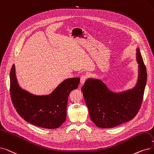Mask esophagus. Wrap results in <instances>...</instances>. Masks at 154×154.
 I'll return each mask as SVG.
<instances>
[{
	"mask_svg": "<svg viewBox=\"0 0 154 154\" xmlns=\"http://www.w3.org/2000/svg\"><path fill=\"white\" fill-rule=\"evenodd\" d=\"M87 79V77L85 75H82L81 77V85H84L85 81Z\"/></svg>",
	"mask_w": 154,
	"mask_h": 154,
	"instance_id": "obj_1",
	"label": "esophagus"
}]
</instances>
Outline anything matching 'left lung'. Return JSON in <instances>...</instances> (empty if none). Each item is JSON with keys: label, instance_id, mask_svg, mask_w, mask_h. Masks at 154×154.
Segmentation results:
<instances>
[{"label": "left lung", "instance_id": "1", "mask_svg": "<svg viewBox=\"0 0 154 154\" xmlns=\"http://www.w3.org/2000/svg\"><path fill=\"white\" fill-rule=\"evenodd\" d=\"M138 78L132 89L115 92L99 79H89L82 88L92 121L99 128H111L134 118L141 106L147 79L146 67L138 48L136 50Z\"/></svg>", "mask_w": 154, "mask_h": 154}]
</instances>
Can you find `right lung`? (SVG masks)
Instances as JSON below:
<instances>
[{
  "instance_id": "add662e5",
  "label": "right lung",
  "mask_w": 154,
  "mask_h": 154,
  "mask_svg": "<svg viewBox=\"0 0 154 154\" xmlns=\"http://www.w3.org/2000/svg\"><path fill=\"white\" fill-rule=\"evenodd\" d=\"M80 78H69L60 84L49 94L36 95L19 85L15 65L10 72V91L13 104L25 121L47 129H55L65 122L68 97L77 89Z\"/></svg>"
}]
</instances>
